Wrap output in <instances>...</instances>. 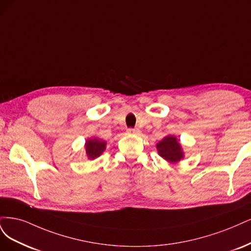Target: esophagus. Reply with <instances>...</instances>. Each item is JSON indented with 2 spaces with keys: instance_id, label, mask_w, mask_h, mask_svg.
<instances>
[{
  "instance_id": "esophagus-1",
  "label": "esophagus",
  "mask_w": 251,
  "mask_h": 251,
  "mask_svg": "<svg viewBox=\"0 0 251 251\" xmlns=\"http://www.w3.org/2000/svg\"><path fill=\"white\" fill-rule=\"evenodd\" d=\"M127 132L129 134H140L141 130H139V129H135V128H128Z\"/></svg>"
}]
</instances>
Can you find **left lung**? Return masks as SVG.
I'll use <instances>...</instances> for the list:
<instances>
[{"instance_id": "1", "label": "left lung", "mask_w": 251, "mask_h": 251, "mask_svg": "<svg viewBox=\"0 0 251 251\" xmlns=\"http://www.w3.org/2000/svg\"><path fill=\"white\" fill-rule=\"evenodd\" d=\"M159 155L170 163H176L183 157L180 144L174 136H166L165 139L157 144Z\"/></svg>"}]
</instances>
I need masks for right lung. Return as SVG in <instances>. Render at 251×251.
<instances>
[{
    "label": "right lung",
    "instance_id": "right-lung-1",
    "mask_svg": "<svg viewBox=\"0 0 251 251\" xmlns=\"http://www.w3.org/2000/svg\"><path fill=\"white\" fill-rule=\"evenodd\" d=\"M105 145H106V143L99 141L98 139L88 140L85 145V150L88 158L95 159L100 156V154H102V152L105 150Z\"/></svg>",
    "mask_w": 251,
    "mask_h": 251
}]
</instances>
